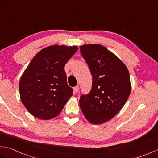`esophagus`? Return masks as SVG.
Returning a JSON list of instances; mask_svg holds the SVG:
<instances>
[{
	"mask_svg": "<svg viewBox=\"0 0 158 158\" xmlns=\"http://www.w3.org/2000/svg\"><path fill=\"white\" fill-rule=\"evenodd\" d=\"M74 90H75V92H79V85H77L76 87H75V88H74Z\"/></svg>",
	"mask_w": 158,
	"mask_h": 158,
	"instance_id": "1",
	"label": "esophagus"
}]
</instances>
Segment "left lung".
<instances>
[{
    "mask_svg": "<svg viewBox=\"0 0 158 158\" xmlns=\"http://www.w3.org/2000/svg\"><path fill=\"white\" fill-rule=\"evenodd\" d=\"M79 48L92 76L91 91L81 96L80 107L90 123H105L119 112L128 98L129 71L122 60L105 46L90 44Z\"/></svg>",
    "mask_w": 158,
    "mask_h": 158,
    "instance_id": "1",
    "label": "left lung"
}]
</instances>
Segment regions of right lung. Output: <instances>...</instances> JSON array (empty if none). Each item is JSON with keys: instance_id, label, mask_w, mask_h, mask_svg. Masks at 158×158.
<instances>
[{"instance_id": "add662e5", "label": "right lung", "mask_w": 158, "mask_h": 158, "mask_svg": "<svg viewBox=\"0 0 158 158\" xmlns=\"http://www.w3.org/2000/svg\"><path fill=\"white\" fill-rule=\"evenodd\" d=\"M77 46L52 45L36 53L20 78V98L28 112L41 119L58 116L73 95L64 66Z\"/></svg>"}]
</instances>
